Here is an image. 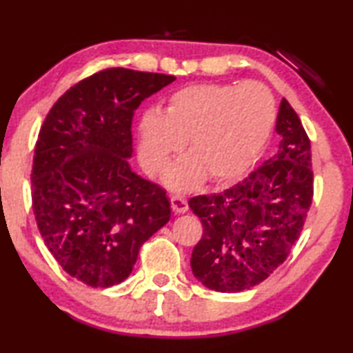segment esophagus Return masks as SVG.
Listing matches in <instances>:
<instances>
[{"label": "esophagus", "instance_id": "1", "mask_svg": "<svg viewBox=\"0 0 353 353\" xmlns=\"http://www.w3.org/2000/svg\"><path fill=\"white\" fill-rule=\"evenodd\" d=\"M171 208L176 214H183V212L188 211V203L183 196H172L171 198Z\"/></svg>", "mask_w": 353, "mask_h": 353}]
</instances>
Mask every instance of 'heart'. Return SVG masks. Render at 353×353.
I'll return each mask as SVG.
<instances>
[{
    "instance_id": "heart-1",
    "label": "heart",
    "mask_w": 353,
    "mask_h": 353,
    "mask_svg": "<svg viewBox=\"0 0 353 353\" xmlns=\"http://www.w3.org/2000/svg\"><path fill=\"white\" fill-rule=\"evenodd\" d=\"M274 123V97L259 83L190 84L172 94L163 113H143L139 158L157 174L187 141L192 157L171 168L168 185L183 190L205 174L212 182L235 181L259 157Z\"/></svg>"
}]
</instances>
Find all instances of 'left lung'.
Returning a JSON list of instances; mask_svg holds the SVG:
<instances>
[{
  "label": "left lung",
  "instance_id": "1",
  "mask_svg": "<svg viewBox=\"0 0 353 353\" xmlns=\"http://www.w3.org/2000/svg\"><path fill=\"white\" fill-rule=\"evenodd\" d=\"M276 132V153L245 181L188 201L203 224L192 272L210 290L240 292L259 285L286 261L301 235L314 198V171L310 141L286 99Z\"/></svg>",
  "mask_w": 353,
  "mask_h": 353
}]
</instances>
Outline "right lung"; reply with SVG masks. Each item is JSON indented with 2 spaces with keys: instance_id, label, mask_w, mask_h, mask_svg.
Here are the masks:
<instances>
[{
  "instance_id": "right-lung-1",
  "label": "right lung",
  "mask_w": 353,
  "mask_h": 353,
  "mask_svg": "<svg viewBox=\"0 0 353 353\" xmlns=\"http://www.w3.org/2000/svg\"><path fill=\"white\" fill-rule=\"evenodd\" d=\"M176 77L107 68L72 86L39 129L34 219L68 275L108 288L131 275L141 246L171 217L160 185L132 172V117Z\"/></svg>"
}]
</instances>
